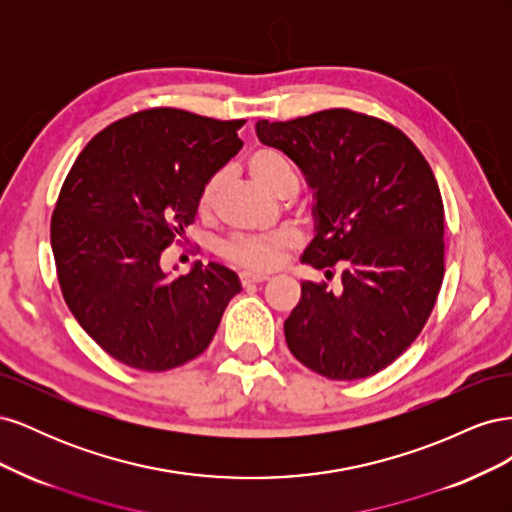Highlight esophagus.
<instances>
[{
    "label": "esophagus",
    "mask_w": 512,
    "mask_h": 512,
    "mask_svg": "<svg viewBox=\"0 0 512 512\" xmlns=\"http://www.w3.org/2000/svg\"><path fill=\"white\" fill-rule=\"evenodd\" d=\"M271 275H267V273H258V271H243L241 275H239V280H241V284L243 286H247V284H258V282H267Z\"/></svg>",
    "instance_id": "esophagus-1"
}]
</instances>
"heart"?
<instances>
[{"mask_svg": "<svg viewBox=\"0 0 512 512\" xmlns=\"http://www.w3.org/2000/svg\"><path fill=\"white\" fill-rule=\"evenodd\" d=\"M247 170H250L252 179L265 188L267 192L280 196L288 185L294 183L292 168L286 162L280 151L275 149H258L254 151L250 160H247ZM222 185V175H215L207 181V185L200 192V209H211V205L218 198ZM301 243L297 230L280 228L271 232V235H237L230 237L222 245V254L230 260L239 262L245 267L254 269H273L282 265L286 254L294 250Z\"/></svg>", "mask_w": 512, "mask_h": 512, "instance_id": "b5f03b06", "label": "heart"}]
</instances>
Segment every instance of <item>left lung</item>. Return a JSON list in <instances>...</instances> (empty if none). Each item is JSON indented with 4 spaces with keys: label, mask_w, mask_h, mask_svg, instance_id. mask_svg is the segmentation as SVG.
Instances as JSON below:
<instances>
[{
    "label": "left lung",
    "mask_w": 512,
    "mask_h": 512,
    "mask_svg": "<svg viewBox=\"0 0 512 512\" xmlns=\"http://www.w3.org/2000/svg\"><path fill=\"white\" fill-rule=\"evenodd\" d=\"M314 190V239L301 262L342 267V286L303 282L286 344L331 380L378 374L436 305L444 277V205L431 166L391 123L348 108L256 123Z\"/></svg>",
    "instance_id": "left-lung-1"
}]
</instances>
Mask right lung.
<instances>
[{
    "instance_id": "add662e5",
    "label": "right lung",
    "mask_w": 512,
    "mask_h": 512,
    "mask_svg": "<svg viewBox=\"0 0 512 512\" xmlns=\"http://www.w3.org/2000/svg\"><path fill=\"white\" fill-rule=\"evenodd\" d=\"M243 123L179 108L134 113L91 138L61 185L51 220L61 294L119 363L166 371L196 359L241 292L237 273L218 262L168 277L160 258L194 222L207 181L243 147Z\"/></svg>"
}]
</instances>
